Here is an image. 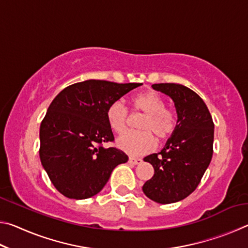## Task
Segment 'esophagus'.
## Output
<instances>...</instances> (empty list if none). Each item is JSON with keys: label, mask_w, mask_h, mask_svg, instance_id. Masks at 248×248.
<instances>
[{"label": "esophagus", "mask_w": 248, "mask_h": 248, "mask_svg": "<svg viewBox=\"0 0 248 248\" xmlns=\"http://www.w3.org/2000/svg\"><path fill=\"white\" fill-rule=\"evenodd\" d=\"M143 162L141 158H136V157H129V163L132 165H139Z\"/></svg>", "instance_id": "esophagus-1"}]
</instances>
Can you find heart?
<instances>
[{"mask_svg":"<svg viewBox=\"0 0 248 248\" xmlns=\"http://www.w3.org/2000/svg\"><path fill=\"white\" fill-rule=\"evenodd\" d=\"M131 105L136 111L145 114L140 124L141 132H128L117 139V146L125 153L142 155L152 152L156 139L165 141L173 134L176 118L173 111L166 108L165 99L156 92L149 91L134 95ZM109 127L115 132L123 133L129 124V112L124 105L117 100L110 104L106 112Z\"/></svg>","mask_w":248,"mask_h":248,"instance_id":"1","label":"heart"}]
</instances>
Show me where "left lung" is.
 I'll use <instances>...</instances> for the list:
<instances>
[{
    "instance_id": "1",
    "label": "left lung",
    "mask_w": 248,
    "mask_h": 248,
    "mask_svg": "<svg viewBox=\"0 0 248 248\" xmlns=\"http://www.w3.org/2000/svg\"><path fill=\"white\" fill-rule=\"evenodd\" d=\"M152 87L173 99L177 123L161 152L143 158L153 166L154 175L142 190L155 202L174 203L189 196L207 170L213 154L215 124L207 105L194 91L175 83Z\"/></svg>"
}]
</instances>
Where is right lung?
Instances as JSON below:
<instances>
[{
	"label": "right lung",
	"mask_w": 248,
	"mask_h": 248,
	"mask_svg": "<svg viewBox=\"0 0 248 248\" xmlns=\"http://www.w3.org/2000/svg\"><path fill=\"white\" fill-rule=\"evenodd\" d=\"M141 85L87 79L65 87L52 100L40 124L39 156L59 192L70 199L91 198L117 165L128 162L123 151L103 146L114 141L106 112Z\"/></svg>",
	"instance_id": "right-lung-1"
}]
</instances>
